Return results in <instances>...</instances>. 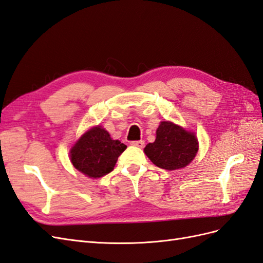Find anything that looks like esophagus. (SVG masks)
Returning a JSON list of instances; mask_svg holds the SVG:
<instances>
[{
  "mask_svg": "<svg viewBox=\"0 0 263 263\" xmlns=\"http://www.w3.org/2000/svg\"><path fill=\"white\" fill-rule=\"evenodd\" d=\"M130 145L134 146V147H138V148H142L145 146V142L142 140H135V141H132Z\"/></svg>",
  "mask_w": 263,
  "mask_h": 263,
  "instance_id": "obj_1",
  "label": "esophagus"
}]
</instances>
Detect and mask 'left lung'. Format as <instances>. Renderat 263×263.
I'll list each match as a JSON object with an SVG mask.
<instances>
[{
	"label": "left lung",
	"instance_id": "1",
	"mask_svg": "<svg viewBox=\"0 0 263 263\" xmlns=\"http://www.w3.org/2000/svg\"><path fill=\"white\" fill-rule=\"evenodd\" d=\"M156 140L144 151L158 168L177 170L186 166L195 158L198 141L193 132H189L172 122H161L156 132Z\"/></svg>",
	"mask_w": 263,
	"mask_h": 263
}]
</instances>
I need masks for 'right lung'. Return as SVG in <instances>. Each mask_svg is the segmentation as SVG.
<instances>
[{
    "instance_id": "obj_1",
    "label": "right lung",
    "mask_w": 263,
    "mask_h": 263,
    "mask_svg": "<svg viewBox=\"0 0 263 263\" xmlns=\"http://www.w3.org/2000/svg\"><path fill=\"white\" fill-rule=\"evenodd\" d=\"M127 148L119 140H113L101 126L85 132L70 150L73 166L89 178H101L113 171L118 157Z\"/></svg>"
}]
</instances>
